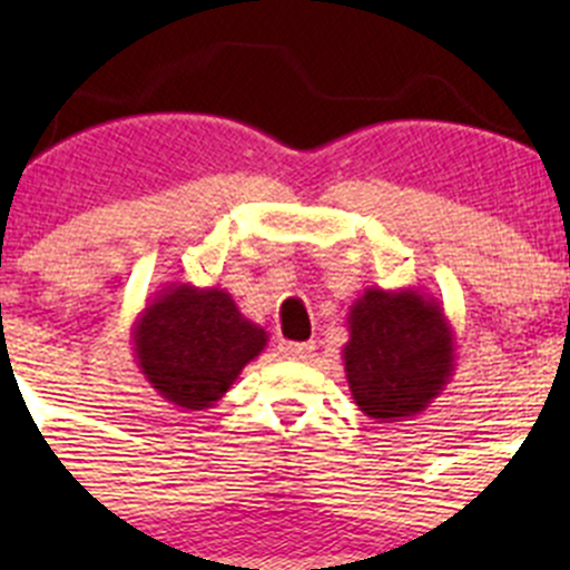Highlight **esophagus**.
<instances>
[{
  "instance_id": "34e87169",
  "label": "esophagus",
  "mask_w": 570,
  "mask_h": 570,
  "mask_svg": "<svg viewBox=\"0 0 570 570\" xmlns=\"http://www.w3.org/2000/svg\"><path fill=\"white\" fill-rule=\"evenodd\" d=\"M281 355L292 361H303L314 353V342H281L278 344Z\"/></svg>"
}]
</instances>
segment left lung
Segmentation results:
<instances>
[{
	"mask_svg": "<svg viewBox=\"0 0 570 570\" xmlns=\"http://www.w3.org/2000/svg\"><path fill=\"white\" fill-rule=\"evenodd\" d=\"M342 347L353 402L375 422H405L428 411L455 375V331L428 292L377 289L358 295Z\"/></svg>",
	"mask_w": 570,
	"mask_h": 570,
	"instance_id": "1",
	"label": "left lung"
}]
</instances>
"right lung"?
<instances>
[{
    "label": "right lung",
    "instance_id": "add662e5",
    "mask_svg": "<svg viewBox=\"0 0 570 570\" xmlns=\"http://www.w3.org/2000/svg\"><path fill=\"white\" fill-rule=\"evenodd\" d=\"M267 338L220 286L165 284L131 325L137 370L181 411L215 407Z\"/></svg>",
    "mask_w": 570,
    "mask_h": 570
}]
</instances>
